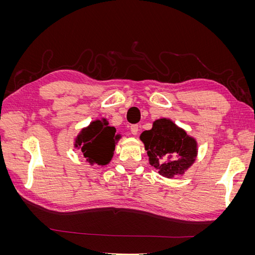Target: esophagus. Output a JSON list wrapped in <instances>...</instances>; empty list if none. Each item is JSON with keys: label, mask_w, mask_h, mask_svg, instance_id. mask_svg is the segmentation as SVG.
Instances as JSON below:
<instances>
[{"label": "esophagus", "mask_w": 255, "mask_h": 255, "mask_svg": "<svg viewBox=\"0 0 255 255\" xmlns=\"http://www.w3.org/2000/svg\"><path fill=\"white\" fill-rule=\"evenodd\" d=\"M138 130H139V127H138L137 125L130 126V132H132L133 135H137L138 134Z\"/></svg>", "instance_id": "1"}]
</instances>
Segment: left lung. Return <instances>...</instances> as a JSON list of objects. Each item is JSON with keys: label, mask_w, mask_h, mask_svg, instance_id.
Returning a JSON list of instances; mask_svg holds the SVG:
<instances>
[{"label": "left lung", "mask_w": 255, "mask_h": 255, "mask_svg": "<svg viewBox=\"0 0 255 255\" xmlns=\"http://www.w3.org/2000/svg\"><path fill=\"white\" fill-rule=\"evenodd\" d=\"M140 139L144 143L150 165L168 179L183 174L195 163L196 139L171 120L163 118L154 121L152 128L144 130Z\"/></svg>", "instance_id": "1"}]
</instances>
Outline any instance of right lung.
<instances>
[{
    "instance_id": "right-lung-1",
    "label": "right lung",
    "mask_w": 255,
    "mask_h": 255,
    "mask_svg": "<svg viewBox=\"0 0 255 255\" xmlns=\"http://www.w3.org/2000/svg\"><path fill=\"white\" fill-rule=\"evenodd\" d=\"M116 128L109 127L106 119L96 120L83 128L75 139V146L81 149L84 156L91 165H107L115 151L117 136Z\"/></svg>"
}]
</instances>
